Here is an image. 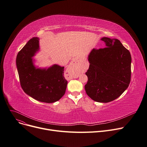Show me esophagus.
<instances>
[{
	"mask_svg": "<svg viewBox=\"0 0 147 147\" xmlns=\"http://www.w3.org/2000/svg\"><path fill=\"white\" fill-rule=\"evenodd\" d=\"M73 62L74 63L73 64H71V65H70L69 66V67L67 68V71H66V72L68 74V75H70L71 77H73V74H74V73L75 71V68H74V65H73V64H75L74 63V61H73Z\"/></svg>",
	"mask_w": 147,
	"mask_h": 147,
	"instance_id": "esophagus-1",
	"label": "esophagus"
}]
</instances>
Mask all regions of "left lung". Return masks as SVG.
<instances>
[{
  "label": "left lung",
  "instance_id": "left-lung-1",
  "mask_svg": "<svg viewBox=\"0 0 147 147\" xmlns=\"http://www.w3.org/2000/svg\"><path fill=\"white\" fill-rule=\"evenodd\" d=\"M106 47L93 49L88 56L84 88L94 101L107 103L119 97L128 87L131 76L130 52L118 39L103 37Z\"/></svg>",
  "mask_w": 147,
  "mask_h": 147
}]
</instances>
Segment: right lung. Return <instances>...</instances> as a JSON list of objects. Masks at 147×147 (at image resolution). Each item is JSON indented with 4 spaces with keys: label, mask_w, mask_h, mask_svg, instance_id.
Here are the masks:
<instances>
[{
    "label": "right lung",
    "mask_w": 147,
    "mask_h": 147,
    "mask_svg": "<svg viewBox=\"0 0 147 147\" xmlns=\"http://www.w3.org/2000/svg\"><path fill=\"white\" fill-rule=\"evenodd\" d=\"M40 39L34 37L17 55L16 63L21 86L24 92L33 99L45 103H54L64 96L67 81L64 67L54 64L48 68L34 65V57L40 50Z\"/></svg>",
    "instance_id": "add662e5"
}]
</instances>
